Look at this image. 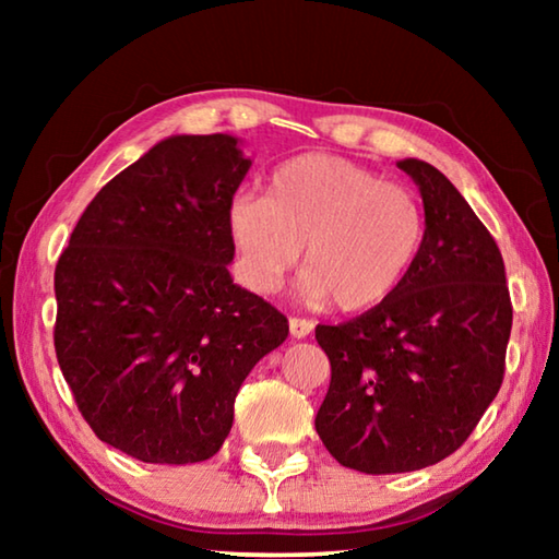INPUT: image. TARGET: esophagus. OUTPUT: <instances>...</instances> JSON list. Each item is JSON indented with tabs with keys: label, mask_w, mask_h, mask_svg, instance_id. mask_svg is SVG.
I'll use <instances>...</instances> for the list:
<instances>
[{
	"label": "esophagus",
	"mask_w": 559,
	"mask_h": 559,
	"mask_svg": "<svg viewBox=\"0 0 559 559\" xmlns=\"http://www.w3.org/2000/svg\"><path fill=\"white\" fill-rule=\"evenodd\" d=\"M290 337H296V340H302V337H308L310 333H313V320H306V318H290Z\"/></svg>",
	"instance_id": "34e87169"
}]
</instances>
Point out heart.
Masks as SVG:
<instances>
[{"label":"heart","instance_id":"obj_1","mask_svg":"<svg viewBox=\"0 0 559 559\" xmlns=\"http://www.w3.org/2000/svg\"><path fill=\"white\" fill-rule=\"evenodd\" d=\"M424 212L400 185L345 157L310 153L271 175L269 197L239 192L226 206V231L246 283L276 290L300 261L310 302L362 313L394 296L424 243Z\"/></svg>","mask_w":559,"mask_h":559}]
</instances>
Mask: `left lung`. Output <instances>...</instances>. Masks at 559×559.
<instances>
[{"label": "left lung", "instance_id": "8db88e82", "mask_svg": "<svg viewBox=\"0 0 559 559\" xmlns=\"http://www.w3.org/2000/svg\"><path fill=\"white\" fill-rule=\"evenodd\" d=\"M419 187L424 243L382 306L318 325L333 367L316 431L337 463L406 473L451 456L503 382L513 306L493 236L437 167L396 163Z\"/></svg>", "mask_w": 559, "mask_h": 559}]
</instances>
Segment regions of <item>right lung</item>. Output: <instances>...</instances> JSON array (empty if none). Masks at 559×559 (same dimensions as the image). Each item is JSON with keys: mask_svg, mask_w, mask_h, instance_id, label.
Masks as SVG:
<instances>
[{"mask_svg": "<svg viewBox=\"0 0 559 559\" xmlns=\"http://www.w3.org/2000/svg\"><path fill=\"white\" fill-rule=\"evenodd\" d=\"M226 132L173 135L93 197L56 266L53 345L83 419L145 463H200L288 320L236 286L226 206L249 173Z\"/></svg>", "mask_w": 559, "mask_h": 559, "instance_id": "right-lung-1", "label": "right lung"}]
</instances>
